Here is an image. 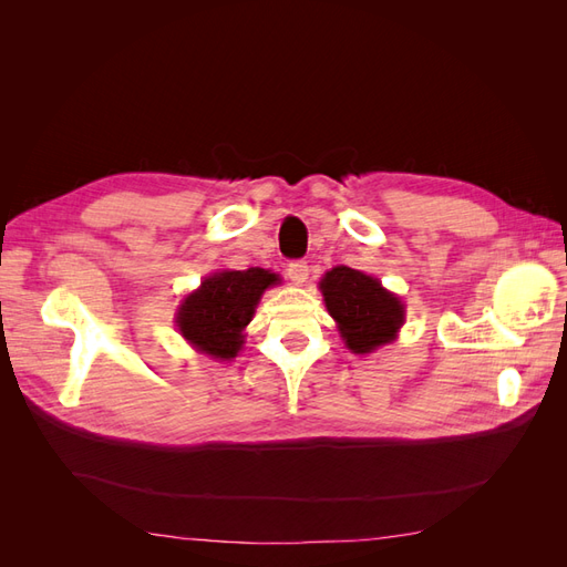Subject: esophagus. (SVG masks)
Here are the masks:
<instances>
[{
  "label": "esophagus",
  "instance_id": "1",
  "mask_svg": "<svg viewBox=\"0 0 567 567\" xmlns=\"http://www.w3.org/2000/svg\"><path fill=\"white\" fill-rule=\"evenodd\" d=\"M286 271H288V279L293 281L296 286H302V284L307 281V277H310V267H307V262H305V260L290 262Z\"/></svg>",
  "mask_w": 567,
  "mask_h": 567
}]
</instances>
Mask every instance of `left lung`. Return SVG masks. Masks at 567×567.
<instances>
[{
	"label": "left lung",
	"mask_w": 567,
	"mask_h": 567,
	"mask_svg": "<svg viewBox=\"0 0 567 567\" xmlns=\"http://www.w3.org/2000/svg\"><path fill=\"white\" fill-rule=\"evenodd\" d=\"M326 310L354 354H369L398 338L404 305L379 279L352 267H333L319 284Z\"/></svg>",
	"instance_id": "1"
}]
</instances>
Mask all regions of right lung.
Wrapping results in <instances>:
<instances>
[{
	"label": "right lung",
	"mask_w": 567,
	"mask_h": 567,
	"mask_svg": "<svg viewBox=\"0 0 567 567\" xmlns=\"http://www.w3.org/2000/svg\"><path fill=\"white\" fill-rule=\"evenodd\" d=\"M277 281V274L260 267L210 274L179 305V333L203 354L219 362L234 359L244 346V329L250 323L257 302Z\"/></svg>",
	"instance_id": "add662e5"
}]
</instances>
